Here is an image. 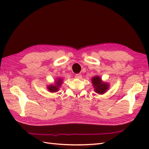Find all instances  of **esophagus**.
Wrapping results in <instances>:
<instances>
[{"label":"esophagus","mask_w":149,"mask_h":149,"mask_svg":"<svg viewBox=\"0 0 149 149\" xmlns=\"http://www.w3.org/2000/svg\"><path fill=\"white\" fill-rule=\"evenodd\" d=\"M75 78L79 79H81V78H82V75H81V74H76L75 75Z\"/></svg>","instance_id":"1"}]
</instances>
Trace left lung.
<instances>
[{"mask_svg": "<svg viewBox=\"0 0 149 149\" xmlns=\"http://www.w3.org/2000/svg\"><path fill=\"white\" fill-rule=\"evenodd\" d=\"M94 91L97 94H102L106 92L109 88V85L108 83L103 82L99 76H95L91 79Z\"/></svg>", "mask_w": 149, "mask_h": 149, "instance_id": "8db88e82", "label": "left lung"}]
</instances>
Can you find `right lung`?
<instances>
[{"instance_id":"obj_1","label":"right lung","mask_w":149,"mask_h":149,"mask_svg":"<svg viewBox=\"0 0 149 149\" xmlns=\"http://www.w3.org/2000/svg\"><path fill=\"white\" fill-rule=\"evenodd\" d=\"M63 83V80L61 78H57V79L55 81V84H51L49 85L47 87L48 90L49 92L52 93H55L57 92L59 89V88L61 86V85Z\"/></svg>"}]
</instances>
